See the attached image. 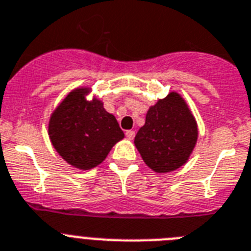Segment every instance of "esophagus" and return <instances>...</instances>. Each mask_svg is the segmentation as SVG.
Masks as SVG:
<instances>
[{
    "mask_svg": "<svg viewBox=\"0 0 251 251\" xmlns=\"http://www.w3.org/2000/svg\"><path fill=\"white\" fill-rule=\"evenodd\" d=\"M126 136H127L129 140H132V139L135 138V131H134V130H127V131H126Z\"/></svg>",
    "mask_w": 251,
    "mask_h": 251,
    "instance_id": "34e87169",
    "label": "esophagus"
}]
</instances>
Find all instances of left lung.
<instances>
[{"mask_svg":"<svg viewBox=\"0 0 251 251\" xmlns=\"http://www.w3.org/2000/svg\"><path fill=\"white\" fill-rule=\"evenodd\" d=\"M198 135L197 120L186 100L171 92L149 107L134 144L151 171L167 174L189 161Z\"/></svg>","mask_w":251,"mask_h":251,"instance_id":"obj_1","label":"left lung"}]
</instances>
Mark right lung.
<instances>
[{"label":"right lung","mask_w":251,"mask_h":251,"mask_svg":"<svg viewBox=\"0 0 251 251\" xmlns=\"http://www.w3.org/2000/svg\"><path fill=\"white\" fill-rule=\"evenodd\" d=\"M90 86L75 88L58 103L48 121L50 140L73 167L88 171L100 165L116 143L125 138L119 122L107 112Z\"/></svg>","instance_id":"right-lung-1"}]
</instances>
